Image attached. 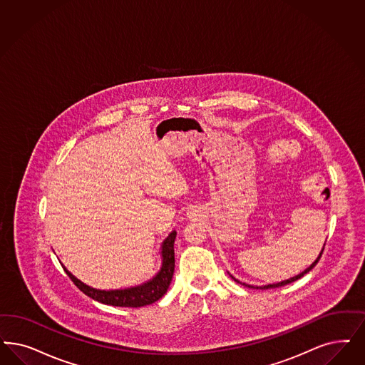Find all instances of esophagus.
<instances>
[{
    "instance_id": "1",
    "label": "esophagus",
    "mask_w": 365,
    "mask_h": 365,
    "mask_svg": "<svg viewBox=\"0 0 365 365\" xmlns=\"http://www.w3.org/2000/svg\"><path fill=\"white\" fill-rule=\"evenodd\" d=\"M187 215L191 217V218H195L198 214H197V210H194V209H192V210H189V212H187Z\"/></svg>"
}]
</instances>
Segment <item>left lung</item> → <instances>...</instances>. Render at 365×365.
I'll return each instance as SVG.
<instances>
[{"mask_svg": "<svg viewBox=\"0 0 365 365\" xmlns=\"http://www.w3.org/2000/svg\"><path fill=\"white\" fill-rule=\"evenodd\" d=\"M324 248H325V244H324V247H322V250L319 252V255H318V257L315 259L314 262L310 264V267H307L303 272L301 274H298V275H295V277H289V279H286V280H282V282H277V283H269V284H264V286H253V284H248V283H244V282H241L239 279H236V277H233L232 274H229V277H232L235 282H237L240 284H242V286H245V287H250V289H277V287H282V286H286V284H289V283H292V282H295V280H298V279H301L302 277H304L307 272H310L313 268H314L315 264L318 263V260L321 259V256H322V252H324Z\"/></svg>", "mask_w": 365, "mask_h": 365, "instance_id": "obj_1", "label": "left lung"}]
</instances>
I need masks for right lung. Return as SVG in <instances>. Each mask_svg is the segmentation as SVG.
Masks as SVG:
<instances>
[{
	"label": "right lung",
	"mask_w": 365,
	"mask_h": 365,
	"mask_svg": "<svg viewBox=\"0 0 365 365\" xmlns=\"http://www.w3.org/2000/svg\"><path fill=\"white\" fill-rule=\"evenodd\" d=\"M175 239L176 230H173L163 240L159 251L160 259H162L159 271L147 282L132 287L117 289H94L74 277L63 264L62 267L66 274L74 282L76 287L91 299L103 304L117 306V307H143V306L151 304L153 302L159 301L170 287V283L174 277V268H175V252H174Z\"/></svg>",
	"instance_id": "obj_1"
}]
</instances>
